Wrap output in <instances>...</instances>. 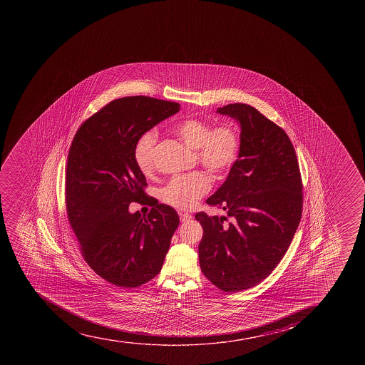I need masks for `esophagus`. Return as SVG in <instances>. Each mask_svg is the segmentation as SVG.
<instances>
[{"label": "esophagus", "instance_id": "1", "mask_svg": "<svg viewBox=\"0 0 365 365\" xmlns=\"http://www.w3.org/2000/svg\"><path fill=\"white\" fill-rule=\"evenodd\" d=\"M192 214L189 213H180V219L182 222H188L192 219Z\"/></svg>", "mask_w": 365, "mask_h": 365}]
</instances>
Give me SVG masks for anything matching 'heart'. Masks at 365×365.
Instances as JSON below:
<instances>
[{
  "label": "heart",
  "mask_w": 365,
  "mask_h": 365,
  "mask_svg": "<svg viewBox=\"0 0 365 365\" xmlns=\"http://www.w3.org/2000/svg\"><path fill=\"white\" fill-rule=\"evenodd\" d=\"M175 133L189 148H194L199 163L208 173L220 176L235 165L240 151V135L235 126H210L199 119H188L175 127ZM157 134L146 132L138 139L134 148V160L141 173L153 170ZM210 188V177L202 171L178 175L166 183L159 196L163 202L177 210L195 206Z\"/></svg>",
  "instance_id": "heart-1"
}]
</instances>
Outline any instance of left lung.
Listing matches in <instances>:
<instances>
[{
	"mask_svg": "<svg viewBox=\"0 0 365 365\" xmlns=\"http://www.w3.org/2000/svg\"><path fill=\"white\" fill-rule=\"evenodd\" d=\"M240 123V151L227 180L207 200L231 219H195L203 274L224 292H242L274 271L292 242L302 215V180L295 148L281 127L252 106L217 108Z\"/></svg>",
	"mask_w": 365,
	"mask_h": 365,
	"instance_id": "8db88e82",
	"label": "left lung"
}]
</instances>
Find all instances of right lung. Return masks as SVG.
<instances>
[{"label": "right lung", "instance_id": "obj_1", "mask_svg": "<svg viewBox=\"0 0 365 365\" xmlns=\"http://www.w3.org/2000/svg\"><path fill=\"white\" fill-rule=\"evenodd\" d=\"M148 96L116 98L86 120L70 146L66 205L88 265L106 281L135 288L162 270L180 217L158 203L141 217L130 202L150 203L144 173L134 160L138 139L180 110Z\"/></svg>", "mask_w": 365, "mask_h": 365}]
</instances>
